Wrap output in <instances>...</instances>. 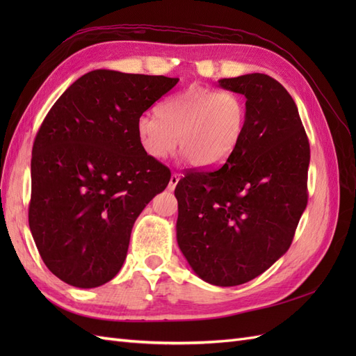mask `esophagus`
I'll return each instance as SVG.
<instances>
[{
	"instance_id": "1",
	"label": "esophagus",
	"mask_w": 356,
	"mask_h": 356,
	"mask_svg": "<svg viewBox=\"0 0 356 356\" xmlns=\"http://www.w3.org/2000/svg\"><path fill=\"white\" fill-rule=\"evenodd\" d=\"M178 181H179V174H177V172H172L170 179H169V184H168V188H169L170 191L175 190V187H177V184H178Z\"/></svg>"
}]
</instances>
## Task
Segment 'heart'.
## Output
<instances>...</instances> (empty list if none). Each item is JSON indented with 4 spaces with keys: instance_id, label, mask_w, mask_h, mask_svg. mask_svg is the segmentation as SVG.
I'll return each mask as SVG.
<instances>
[{
    "instance_id": "1",
    "label": "heart",
    "mask_w": 356,
    "mask_h": 356,
    "mask_svg": "<svg viewBox=\"0 0 356 356\" xmlns=\"http://www.w3.org/2000/svg\"><path fill=\"white\" fill-rule=\"evenodd\" d=\"M157 115L143 114L136 122L138 141L152 159H165L175 148L195 168H215L241 143L246 104L238 93L193 84L157 106Z\"/></svg>"
}]
</instances>
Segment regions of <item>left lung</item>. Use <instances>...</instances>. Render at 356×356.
I'll use <instances>...</instances> for the list:
<instances>
[{
  "label": "left lung",
  "mask_w": 356,
  "mask_h": 356,
  "mask_svg": "<svg viewBox=\"0 0 356 356\" xmlns=\"http://www.w3.org/2000/svg\"><path fill=\"white\" fill-rule=\"evenodd\" d=\"M218 86L246 98L243 135L220 169L178 181L177 241L204 282L234 286L288 251L307 204L310 147L281 83L254 72Z\"/></svg>",
  "instance_id": "8db88e82"
}]
</instances>
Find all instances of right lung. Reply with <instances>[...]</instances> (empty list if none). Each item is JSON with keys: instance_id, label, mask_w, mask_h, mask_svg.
I'll return each mask as SVG.
<instances>
[{"instance_id": "add662e5", "label": "right lung", "mask_w": 356, "mask_h": 356, "mask_svg": "<svg viewBox=\"0 0 356 356\" xmlns=\"http://www.w3.org/2000/svg\"><path fill=\"white\" fill-rule=\"evenodd\" d=\"M178 80L95 70L46 115L32 147L28 217L60 281L96 288L122 268L138 215L170 179L139 145L136 122Z\"/></svg>"}]
</instances>
